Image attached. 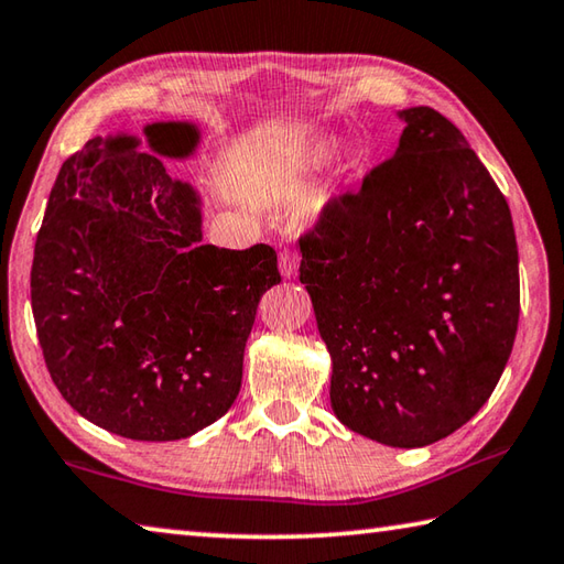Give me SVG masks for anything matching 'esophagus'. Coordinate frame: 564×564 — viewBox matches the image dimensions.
Returning <instances> with one entry per match:
<instances>
[{"label": "esophagus", "instance_id": "obj_1", "mask_svg": "<svg viewBox=\"0 0 564 564\" xmlns=\"http://www.w3.org/2000/svg\"><path fill=\"white\" fill-rule=\"evenodd\" d=\"M299 263H301L299 251H295V248H283L279 256V269L283 273V279H293L295 271H299Z\"/></svg>", "mask_w": 564, "mask_h": 564}]
</instances>
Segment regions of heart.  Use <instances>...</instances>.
<instances>
[{
  "label": "heart",
  "instance_id": "1",
  "mask_svg": "<svg viewBox=\"0 0 564 564\" xmlns=\"http://www.w3.org/2000/svg\"><path fill=\"white\" fill-rule=\"evenodd\" d=\"M333 149H336V139L321 137L308 147V154H305V159H308V164H323V161L333 154Z\"/></svg>",
  "mask_w": 564,
  "mask_h": 564
}]
</instances>
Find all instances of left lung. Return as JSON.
Here are the masks:
<instances>
[{
    "label": "left lung",
    "instance_id": "8db88e82",
    "mask_svg": "<svg viewBox=\"0 0 564 564\" xmlns=\"http://www.w3.org/2000/svg\"><path fill=\"white\" fill-rule=\"evenodd\" d=\"M395 154L301 236V283L352 433L423 447L465 425L510 358L520 318L510 206L441 111L413 107Z\"/></svg>",
    "mask_w": 564,
    "mask_h": 564
}]
</instances>
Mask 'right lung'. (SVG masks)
<instances>
[{"mask_svg": "<svg viewBox=\"0 0 564 564\" xmlns=\"http://www.w3.org/2000/svg\"><path fill=\"white\" fill-rule=\"evenodd\" d=\"M91 139L59 169L36 236L32 313L54 386L76 413L131 441H181L241 390L256 308L281 283L265 243H202L198 196L159 156L184 159L194 123Z\"/></svg>", "mask_w": 564, "mask_h": 564, "instance_id": "1", "label": "right lung"}]
</instances>
